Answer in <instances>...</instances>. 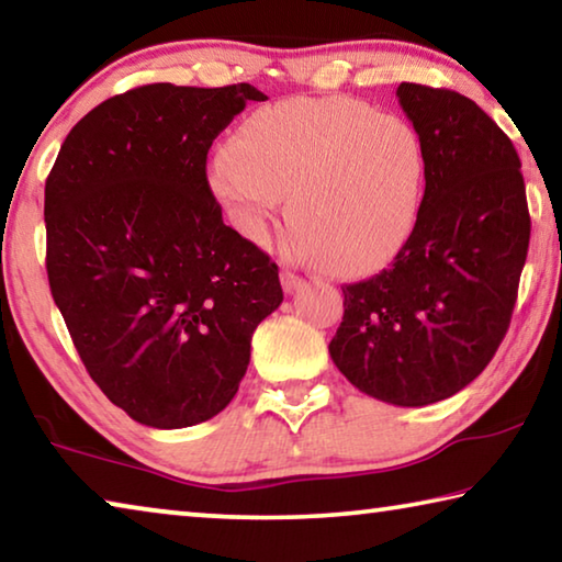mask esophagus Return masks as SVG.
Returning <instances> with one entry per match:
<instances>
[{
    "label": "esophagus",
    "mask_w": 562,
    "mask_h": 562,
    "mask_svg": "<svg viewBox=\"0 0 562 562\" xmlns=\"http://www.w3.org/2000/svg\"><path fill=\"white\" fill-rule=\"evenodd\" d=\"M280 282H282V290L288 292V294H292L294 290H300L302 284H304V280L300 278V274H294V272H290V270H284V272L280 274Z\"/></svg>",
    "instance_id": "34e87169"
}]
</instances>
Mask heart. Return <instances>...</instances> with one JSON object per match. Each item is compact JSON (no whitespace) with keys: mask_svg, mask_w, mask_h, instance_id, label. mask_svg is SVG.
Instances as JSON below:
<instances>
[{"mask_svg":"<svg viewBox=\"0 0 562 562\" xmlns=\"http://www.w3.org/2000/svg\"><path fill=\"white\" fill-rule=\"evenodd\" d=\"M426 154L398 113L349 97H302L255 111L215 160L213 190L247 243L265 247L288 198V250L355 274L392 260L412 235Z\"/></svg>","mask_w":562,"mask_h":562,"instance_id":"1","label":"heart"}]
</instances>
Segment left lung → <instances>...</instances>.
Segmentation results:
<instances>
[{
  "label": "left lung",
  "mask_w": 562,
  "mask_h": 562,
  "mask_svg": "<svg viewBox=\"0 0 562 562\" xmlns=\"http://www.w3.org/2000/svg\"><path fill=\"white\" fill-rule=\"evenodd\" d=\"M426 154L414 231L374 278L345 284L329 357L359 392L426 406L471 384L506 337L530 240L520 158L486 111L398 83Z\"/></svg>",
  "instance_id": "obj_1"
}]
</instances>
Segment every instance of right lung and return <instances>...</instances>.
Here are the masks:
<instances>
[{
	"instance_id": "1",
	"label": "right lung",
	"mask_w": 562,
	"mask_h": 562,
	"mask_svg": "<svg viewBox=\"0 0 562 562\" xmlns=\"http://www.w3.org/2000/svg\"><path fill=\"white\" fill-rule=\"evenodd\" d=\"M265 99L250 83L131 89L76 123L46 178L52 297L93 382L144 426L221 414L282 302L278 265L223 223L205 176L217 133Z\"/></svg>"
}]
</instances>
